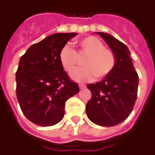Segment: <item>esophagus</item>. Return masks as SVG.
<instances>
[{"label":"esophagus","mask_w":155,"mask_h":155,"mask_svg":"<svg viewBox=\"0 0 155 155\" xmlns=\"http://www.w3.org/2000/svg\"><path fill=\"white\" fill-rule=\"evenodd\" d=\"M79 87H80V89H84V88L86 87V85L84 84H79Z\"/></svg>","instance_id":"obj_1"}]
</instances>
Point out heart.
<instances>
[{"instance_id":"1","label":"heart","mask_w":155,"mask_h":155,"mask_svg":"<svg viewBox=\"0 0 155 155\" xmlns=\"http://www.w3.org/2000/svg\"><path fill=\"white\" fill-rule=\"evenodd\" d=\"M78 51H75L69 45L60 50L58 58L63 69L71 72L77 67L79 58L85 57L82 65L84 68L76 69L71 74L72 80L85 82L97 77L102 80L110 75L117 64L114 52L104 47V43L95 36H87L77 42Z\"/></svg>"}]
</instances>
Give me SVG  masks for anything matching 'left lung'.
Masks as SVG:
<instances>
[{
  "label": "left lung",
  "mask_w": 155,
  "mask_h": 155,
  "mask_svg": "<svg viewBox=\"0 0 155 155\" xmlns=\"http://www.w3.org/2000/svg\"><path fill=\"white\" fill-rule=\"evenodd\" d=\"M97 34L114 52L117 64L102 81L87 85L92 98L86 104V113L95 124L109 127L122 122L132 112L137 100L138 75L128 47L107 33Z\"/></svg>",
  "instance_id": "8db88e82"
}]
</instances>
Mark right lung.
I'll return each mask as SVG.
<instances>
[{
  "label": "right lung",
  "instance_id": "obj_1",
  "mask_svg": "<svg viewBox=\"0 0 155 155\" xmlns=\"http://www.w3.org/2000/svg\"><path fill=\"white\" fill-rule=\"evenodd\" d=\"M76 33H57L32 45L20 58L16 93L23 114L41 126H51L64 116V106L79 92L78 84L63 71L58 54Z\"/></svg>",
  "mask_w": 155,
  "mask_h": 155
}]
</instances>
